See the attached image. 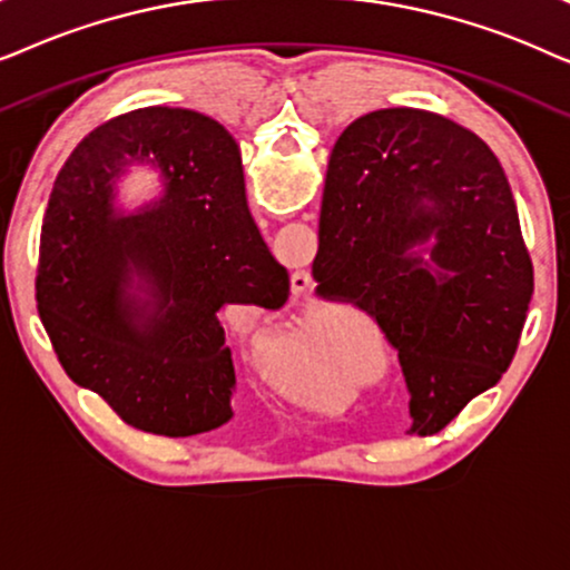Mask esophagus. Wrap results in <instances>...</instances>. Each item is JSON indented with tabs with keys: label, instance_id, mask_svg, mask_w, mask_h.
Masks as SVG:
<instances>
[{
	"label": "esophagus",
	"instance_id": "1",
	"mask_svg": "<svg viewBox=\"0 0 570 570\" xmlns=\"http://www.w3.org/2000/svg\"><path fill=\"white\" fill-rule=\"evenodd\" d=\"M291 287H293L295 298L306 295L311 291V275H308V272H295L293 279H291Z\"/></svg>",
	"mask_w": 570,
	"mask_h": 570
}]
</instances>
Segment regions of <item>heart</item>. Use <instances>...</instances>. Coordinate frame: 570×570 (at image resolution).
Instances as JSON below:
<instances>
[{
  "instance_id": "heart-1",
  "label": "heart",
  "mask_w": 570,
  "mask_h": 570,
  "mask_svg": "<svg viewBox=\"0 0 570 570\" xmlns=\"http://www.w3.org/2000/svg\"><path fill=\"white\" fill-rule=\"evenodd\" d=\"M275 368L287 379H301L308 381V384H326L340 368V353L332 345L330 334L318 330L277 347Z\"/></svg>"
}]
</instances>
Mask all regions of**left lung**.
Returning <instances> with one entry per match:
<instances>
[{"mask_svg": "<svg viewBox=\"0 0 570 570\" xmlns=\"http://www.w3.org/2000/svg\"><path fill=\"white\" fill-rule=\"evenodd\" d=\"M431 235L439 273L409 254ZM322 252L316 293L353 301L396 350L412 433L443 431L509 371L534 272L505 170L470 129L417 108L350 124L326 174Z\"/></svg>", "mask_w": 570, "mask_h": 570, "instance_id": "left-lung-1", "label": "left lung"}]
</instances>
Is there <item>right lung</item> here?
Segmentation results:
<instances>
[{
    "label": "right lung",
    "instance_id": "add662e5",
    "mask_svg": "<svg viewBox=\"0 0 570 570\" xmlns=\"http://www.w3.org/2000/svg\"><path fill=\"white\" fill-rule=\"evenodd\" d=\"M124 157H150L169 178V197L142 216L112 215L107 181ZM131 268L156 295L142 323L122 295ZM287 295V269L248 215L238 145L209 116L137 108L61 166L38 246V316L67 376L127 425L184 439L228 423L236 368L217 311H279Z\"/></svg>",
    "mask_w": 570,
    "mask_h": 570
}]
</instances>
